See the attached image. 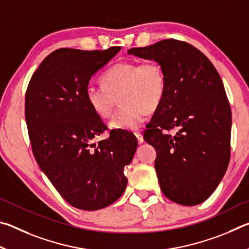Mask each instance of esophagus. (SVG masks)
Masks as SVG:
<instances>
[{
	"instance_id": "1",
	"label": "esophagus",
	"mask_w": 249,
	"mask_h": 249,
	"mask_svg": "<svg viewBox=\"0 0 249 249\" xmlns=\"http://www.w3.org/2000/svg\"><path fill=\"white\" fill-rule=\"evenodd\" d=\"M135 136H136V138H137V141H138V142H140V144H142V142H144V137H142V135L141 134V133H135Z\"/></svg>"
}]
</instances>
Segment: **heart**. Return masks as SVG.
Returning a JSON list of instances; mask_svg holds the SVG:
<instances>
[{
  "instance_id": "1",
  "label": "heart",
  "mask_w": 249,
  "mask_h": 249,
  "mask_svg": "<svg viewBox=\"0 0 249 249\" xmlns=\"http://www.w3.org/2000/svg\"><path fill=\"white\" fill-rule=\"evenodd\" d=\"M101 82L103 87H87L86 100L96 115L105 119L111 116L120 98L122 107L109 121L113 129L140 128L147 113L161 104L167 89L162 67L153 60L119 62L105 71Z\"/></svg>"
}]
</instances>
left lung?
<instances>
[{
  "instance_id": "obj_1",
  "label": "left lung",
  "mask_w": 249,
  "mask_h": 249,
  "mask_svg": "<svg viewBox=\"0 0 249 249\" xmlns=\"http://www.w3.org/2000/svg\"><path fill=\"white\" fill-rule=\"evenodd\" d=\"M127 53L157 61L166 74V94L144 132L157 153L160 189L178 204H200L217 188L231 157V112L220 74L185 41L163 39Z\"/></svg>"
}]
</instances>
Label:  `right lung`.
<instances>
[{"label":"right lung","instance_id":"right-lung-1","mask_svg":"<svg viewBox=\"0 0 249 249\" xmlns=\"http://www.w3.org/2000/svg\"><path fill=\"white\" fill-rule=\"evenodd\" d=\"M121 50L60 48L34 72L25 95V119L33 154L60 196L74 208L95 211L114 203L125 191L124 168L137 149L127 132H109L86 100L96 71Z\"/></svg>","mask_w":249,"mask_h":249}]
</instances>
